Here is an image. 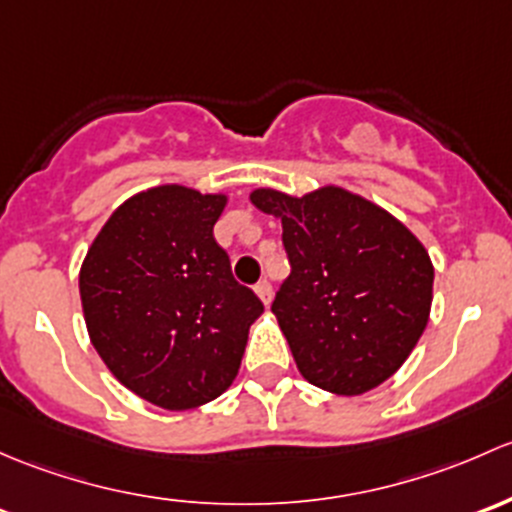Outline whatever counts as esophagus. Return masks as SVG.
Listing matches in <instances>:
<instances>
[{
    "label": "esophagus",
    "mask_w": 512,
    "mask_h": 512,
    "mask_svg": "<svg viewBox=\"0 0 512 512\" xmlns=\"http://www.w3.org/2000/svg\"><path fill=\"white\" fill-rule=\"evenodd\" d=\"M254 291H256L258 298H261L263 305H268V303H271V300H273V288H271V283H268V281L256 283Z\"/></svg>",
    "instance_id": "34e87169"
}]
</instances>
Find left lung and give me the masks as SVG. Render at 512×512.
Returning a JSON list of instances; mask_svg holds the SVG:
<instances>
[{"mask_svg":"<svg viewBox=\"0 0 512 512\" xmlns=\"http://www.w3.org/2000/svg\"><path fill=\"white\" fill-rule=\"evenodd\" d=\"M251 204L283 224L291 276L271 313L300 374L357 397L387 382L426 330L429 251L397 217L337 184L303 197L258 187Z\"/></svg>","mask_w":512,"mask_h":512,"instance_id":"obj_1","label":"left lung"}]
</instances>
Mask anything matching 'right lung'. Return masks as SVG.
<instances>
[{
  "instance_id": "right-lung-1",
  "label": "right lung",
  "mask_w": 512,
  "mask_h": 512,
  "mask_svg": "<svg viewBox=\"0 0 512 512\" xmlns=\"http://www.w3.org/2000/svg\"><path fill=\"white\" fill-rule=\"evenodd\" d=\"M224 192L157 184L125 199L81 263L78 291L93 347L123 387L184 412L217 399L239 372L263 313L214 241Z\"/></svg>"
}]
</instances>
